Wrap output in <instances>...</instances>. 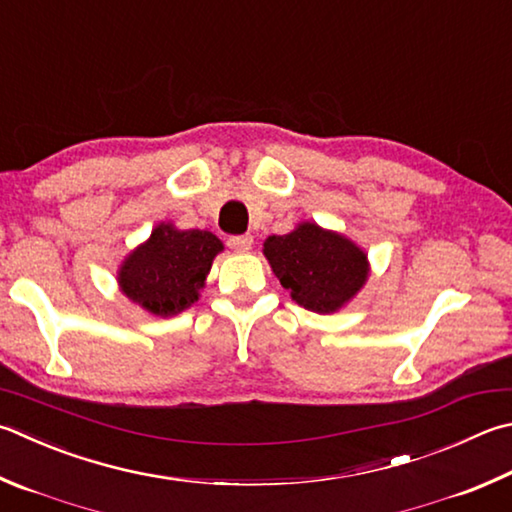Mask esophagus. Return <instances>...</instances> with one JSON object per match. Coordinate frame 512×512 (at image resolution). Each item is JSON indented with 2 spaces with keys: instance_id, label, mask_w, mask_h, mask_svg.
Returning <instances> with one entry per match:
<instances>
[{
  "instance_id": "1",
  "label": "esophagus",
  "mask_w": 512,
  "mask_h": 512,
  "mask_svg": "<svg viewBox=\"0 0 512 512\" xmlns=\"http://www.w3.org/2000/svg\"><path fill=\"white\" fill-rule=\"evenodd\" d=\"M228 246L235 248L237 253H246V250H250V246H253V237H250V235H232L228 239Z\"/></svg>"
}]
</instances>
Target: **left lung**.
Segmentation results:
<instances>
[{
	"mask_svg": "<svg viewBox=\"0 0 512 512\" xmlns=\"http://www.w3.org/2000/svg\"><path fill=\"white\" fill-rule=\"evenodd\" d=\"M264 255L293 300L315 313L340 309L367 280V255L349 239L315 224L268 237Z\"/></svg>",
	"mask_w": 512,
	"mask_h": 512,
	"instance_id": "8db88e82",
	"label": "left lung"
}]
</instances>
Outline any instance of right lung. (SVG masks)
<instances>
[{"mask_svg": "<svg viewBox=\"0 0 512 512\" xmlns=\"http://www.w3.org/2000/svg\"><path fill=\"white\" fill-rule=\"evenodd\" d=\"M224 248L208 230L159 226L120 268V288L129 300L156 315H174L199 300L212 259Z\"/></svg>", "mask_w": 512, "mask_h": 512, "instance_id": "add662e5", "label": "right lung"}]
</instances>
